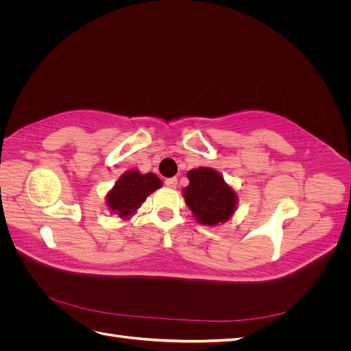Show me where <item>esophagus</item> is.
Here are the masks:
<instances>
[{"label":"esophagus","mask_w":351,"mask_h":351,"mask_svg":"<svg viewBox=\"0 0 351 351\" xmlns=\"http://www.w3.org/2000/svg\"><path fill=\"white\" fill-rule=\"evenodd\" d=\"M177 184H178V182H177V178H176V177H173V178H167V180H165V186H168V187L176 189V187H177Z\"/></svg>","instance_id":"34e87169"}]
</instances>
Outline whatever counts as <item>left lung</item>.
I'll return each instance as SVG.
<instances>
[{
	"label": "left lung",
	"mask_w": 351,
	"mask_h": 351,
	"mask_svg": "<svg viewBox=\"0 0 351 351\" xmlns=\"http://www.w3.org/2000/svg\"><path fill=\"white\" fill-rule=\"evenodd\" d=\"M189 186L183 190L186 205L204 226L214 227L231 218L237 206V193L224 177L208 167L187 173Z\"/></svg>",
	"instance_id": "8db88e82"
}]
</instances>
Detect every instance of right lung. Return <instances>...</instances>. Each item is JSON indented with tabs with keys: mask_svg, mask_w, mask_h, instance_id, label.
Wrapping results in <instances>:
<instances>
[{
	"mask_svg": "<svg viewBox=\"0 0 351 351\" xmlns=\"http://www.w3.org/2000/svg\"><path fill=\"white\" fill-rule=\"evenodd\" d=\"M161 186L162 182L156 174H141L137 169H129L117 180L105 202L112 214L120 218H130L142 206L146 197Z\"/></svg>",
	"mask_w": 351,
	"mask_h": 351,
	"instance_id": "obj_1",
	"label": "right lung"
}]
</instances>
